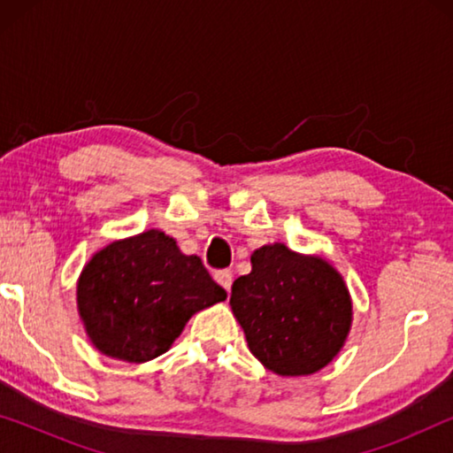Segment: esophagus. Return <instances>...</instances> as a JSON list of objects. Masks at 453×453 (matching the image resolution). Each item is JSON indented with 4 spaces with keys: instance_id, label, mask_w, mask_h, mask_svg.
Here are the masks:
<instances>
[{
    "instance_id": "esophagus-1",
    "label": "esophagus",
    "mask_w": 453,
    "mask_h": 453,
    "mask_svg": "<svg viewBox=\"0 0 453 453\" xmlns=\"http://www.w3.org/2000/svg\"><path fill=\"white\" fill-rule=\"evenodd\" d=\"M213 278H216V281L219 283L221 288H224L226 291H229L232 289V283H234V275H232V272L229 270H219V272H216V275H213Z\"/></svg>"
}]
</instances>
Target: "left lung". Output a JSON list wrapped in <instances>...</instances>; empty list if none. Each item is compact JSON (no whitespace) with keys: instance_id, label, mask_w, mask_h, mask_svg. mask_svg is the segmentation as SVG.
Instances as JSON below:
<instances>
[{"instance_id":"obj_1","label":"left lung","mask_w":453,"mask_h":453,"mask_svg":"<svg viewBox=\"0 0 453 453\" xmlns=\"http://www.w3.org/2000/svg\"><path fill=\"white\" fill-rule=\"evenodd\" d=\"M229 305L251 354L278 375L326 367L351 327V297L335 267L283 243L251 254V272L234 281Z\"/></svg>"}]
</instances>
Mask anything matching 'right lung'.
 Listing matches in <instances>:
<instances>
[{"mask_svg": "<svg viewBox=\"0 0 453 453\" xmlns=\"http://www.w3.org/2000/svg\"><path fill=\"white\" fill-rule=\"evenodd\" d=\"M226 297L202 259L181 254L159 229L107 243L78 280V310L91 343L129 364L165 354L194 313Z\"/></svg>", "mask_w": 453, "mask_h": 453, "instance_id": "right-lung-1", "label": "right lung"}]
</instances>
